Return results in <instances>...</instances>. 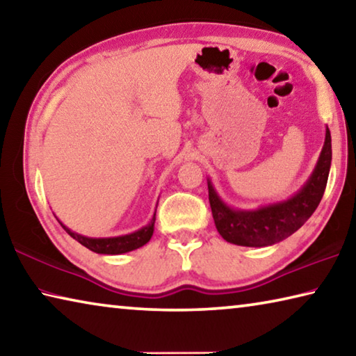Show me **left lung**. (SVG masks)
<instances>
[{
  "mask_svg": "<svg viewBox=\"0 0 356 356\" xmlns=\"http://www.w3.org/2000/svg\"><path fill=\"white\" fill-rule=\"evenodd\" d=\"M331 166V135L325 129V143L318 160L301 188L287 197L257 209H234L221 200L207 179L209 202L216 231L229 243L238 246H270L292 236L314 213L327 186Z\"/></svg>",
  "mask_w": 356,
  "mask_h": 356,
  "instance_id": "1",
  "label": "left lung"
}]
</instances>
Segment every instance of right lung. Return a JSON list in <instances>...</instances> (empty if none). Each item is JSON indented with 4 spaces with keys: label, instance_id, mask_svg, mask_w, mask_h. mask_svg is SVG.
<instances>
[{
    "label": "right lung",
    "instance_id": "right-lung-1",
    "mask_svg": "<svg viewBox=\"0 0 356 356\" xmlns=\"http://www.w3.org/2000/svg\"><path fill=\"white\" fill-rule=\"evenodd\" d=\"M155 212H156V209H155ZM154 225H155V213L146 226H143L141 229H138V231H135V232L125 234V236L86 237V236H81V234H78V232H74L72 229L64 226L61 222V226L65 229V232H67L70 237H74L76 242H80L83 246H86L88 250L97 252V254H110V256L124 254V252L141 248V246L146 245L150 240V237H152Z\"/></svg>",
    "mask_w": 356,
    "mask_h": 356
}]
</instances>
